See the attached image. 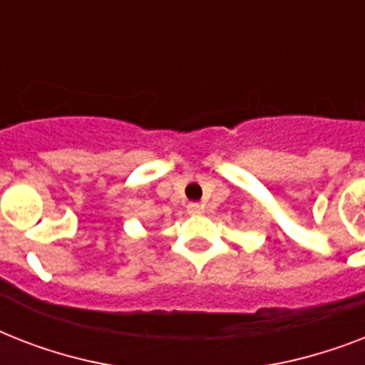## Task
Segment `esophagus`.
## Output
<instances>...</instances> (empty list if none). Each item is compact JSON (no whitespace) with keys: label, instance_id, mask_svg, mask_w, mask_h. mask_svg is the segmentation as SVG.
<instances>
[{"label":"esophagus","instance_id":"34e87169","mask_svg":"<svg viewBox=\"0 0 365 365\" xmlns=\"http://www.w3.org/2000/svg\"><path fill=\"white\" fill-rule=\"evenodd\" d=\"M187 214H191V216H199V214H202V206H200L199 202H191V205H187Z\"/></svg>","mask_w":365,"mask_h":365}]
</instances>
